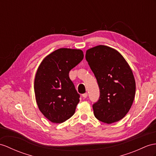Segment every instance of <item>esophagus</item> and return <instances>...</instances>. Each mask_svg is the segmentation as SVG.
I'll return each mask as SVG.
<instances>
[{
    "label": "esophagus",
    "mask_w": 156,
    "mask_h": 156,
    "mask_svg": "<svg viewBox=\"0 0 156 156\" xmlns=\"http://www.w3.org/2000/svg\"><path fill=\"white\" fill-rule=\"evenodd\" d=\"M82 96H83V98H87V96H88V94H87V93H84V94H83V95H82Z\"/></svg>",
    "instance_id": "obj_1"
}]
</instances>
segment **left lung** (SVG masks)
<instances>
[{
  "label": "left lung",
  "instance_id": "1",
  "mask_svg": "<svg viewBox=\"0 0 156 156\" xmlns=\"http://www.w3.org/2000/svg\"><path fill=\"white\" fill-rule=\"evenodd\" d=\"M85 58L100 89L99 98L93 105L94 116L107 124L118 122L134 99L136 82L130 67L119 51L106 45L89 49Z\"/></svg>",
  "mask_w": 156,
  "mask_h": 156
}]
</instances>
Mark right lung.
<instances>
[{
  "label": "right lung",
  "mask_w": 156,
  "mask_h": 156,
  "mask_svg": "<svg viewBox=\"0 0 156 156\" xmlns=\"http://www.w3.org/2000/svg\"><path fill=\"white\" fill-rule=\"evenodd\" d=\"M81 49L60 48L43 59L34 81L37 105L41 112L54 123H62L74 115L79 102L71 69L83 59Z\"/></svg>",
  "instance_id": "add662e5"
}]
</instances>
